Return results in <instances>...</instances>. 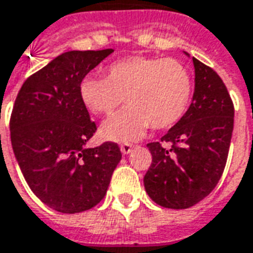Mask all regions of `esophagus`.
Listing matches in <instances>:
<instances>
[{"label":"esophagus","mask_w":253,"mask_h":253,"mask_svg":"<svg viewBox=\"0 0 253 253\" xmlns=\"http://www.w3.org/2000/svg\"><path fill=\"white\" fill-rule=\"evenodd\" d=\"M132 151V145L131 144H123L121 145V152L123 155H128L130 152Z\"/></svg>","instance_id":"1"}]
</instances>
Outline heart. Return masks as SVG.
I'll use <instances>...</instances> for the list:
<instances>
[{"label":"heart","instance_id":"obj_1","mask_svg":"<svg viewBox=\"0 0 253 253\" xmlns=\"http://www.w3.org/2000/svg\"><path fill=\"white\" fill-rule=\"evenodd\" d=\"M193 81L181 61L146 56H128L107 67V78L84 77L79 98L94 115H112L126 100L127 107L101 126L108 141L139 139L149 127L163 130L186 114Z\"/></svg>","mask_w":253,"mask_h":253}]
</instances>
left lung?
<instances>
[{"mask_svg": "<svg viewBox=\"0 0 253 253\" xmlns=\"http://www.w3.org/2000/svg\"><path fill=\"white\" fill-rule=\"evenodd\" d=\"M186 56L188 53L185 52ZM192 104L181 121L151 142L152 164L144 176L148 196L172 210L193 207L211 193L225 169L234 107L223 81L197 59Z\"/></svg>", "mask_w": 253, "mask_h": 253, "instance_id": "1", "label": "left lung"}]
</instances>
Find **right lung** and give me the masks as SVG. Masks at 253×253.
<instances>
[{"mask_svg": "<svg viewBox=\"0 0 253 253\" xmlns=\"http://www.w3.org/2000/svg\"><path fill=\"white\" fill-rule=\"evenodd\" d=\"M114 49L70 50L23 84L10 116V141L30 189L63 213L87 211L104 199L122 159L119 146L86 148L94 122L79 98V84Z\"/></svg>", "mask_w": 253, "mask_h": 253, "instance_id": "right-lung-1", "label": "right lung"}]
</instances>
